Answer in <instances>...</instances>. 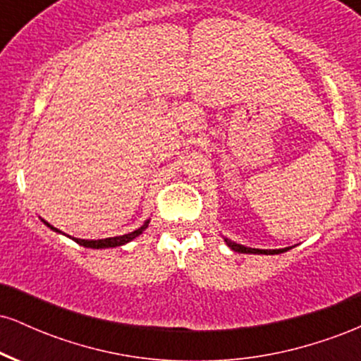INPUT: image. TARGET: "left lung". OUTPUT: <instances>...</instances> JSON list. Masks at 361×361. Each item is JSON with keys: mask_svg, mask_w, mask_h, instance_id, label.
<instances>
[{"mask_svg": "<svg viewBox=\"0 0 361 361\" xmlns=\"http://www.w3.org/2000/svg\"><path fill=\"white\" fill-rule=\"evenodd\" d=\"M224 241H226L227 246H229L233 251L246 252V255H280V252H285L290 250V247H283V250H256V247H246V246H243V244L231 241V239H227V238H224Z\"/></svg>", "mask_w": 361, "mask_h": 361, "instance_id": "left-lung-1", "label": "left lung"}]
</instances>
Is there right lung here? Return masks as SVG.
<instances>
[{"mask_svg":"<svg viewBox=\"0 0 361 361\" xmlns=\"http://www.w3.org/2000/svg\"><path fill=\"white\" fill-rule=\"evenodd\" d=\"M44 224L47 227H51L52 231H56V233H61L59 229H56V227H52L51 224H47L44 221ZM149 226V221H146L142 224V226L139 227L137 231H134V233H128V234H123V235H115V238H106V239H78V238H69L73 239L74 243H78L80 246H85V247H93V250H102V247H117V246H123V244H127L128 241H132V239L137 238L139 234H142V231H146Z\"/></svg>","mask_w":361,"mask_h":361,"instance_id":"add662e5","label":"right lung"}]
</instances>
